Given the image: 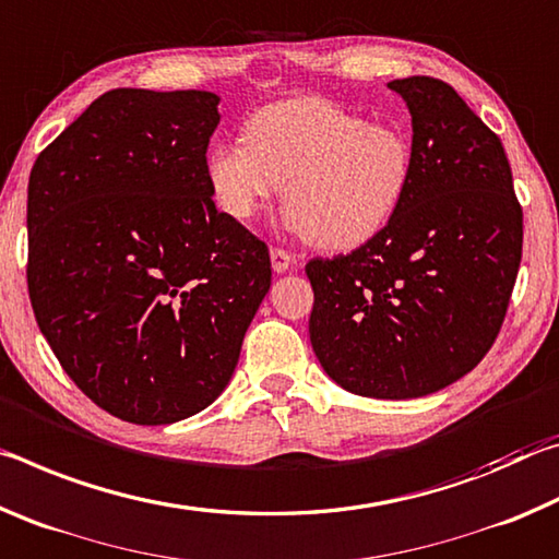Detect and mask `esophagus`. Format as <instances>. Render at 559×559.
I'll return each instance as SVG.
<instances>
[{"mask_svg":"<svg viewBox=\"0 0 559 559\" xmlns=\"http://www.w3.org/2000/svg\"><path fill=\"white\" fill-rule=\"evenodd\" d=\"M293 257L286 249H271V266L276 273H286L290 269Z\"/></svg>","mask_w":559,"mask_h":559,"instance_id":"34e87169","label":"esophagus"}]
</instances>
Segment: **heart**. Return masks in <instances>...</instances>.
Listing matches in <instances>:
<instances>
[{
  "label": "heart",
  "mask_w": 559,
  "mask_h": 559,
  "mask_svg": "<svg viewBox=\"0 0 559 559\" xmlns=\"http://www.w3.org/2000/svg\"><path fill=\"white\" fill-rule=\"evenodd\" d=\"M412 163L400 128L370 126L330 100L298 98L257 110L243 138L216 143L206 155V185L216 206L239 222L281 187L290 229L320 249L343 251L392 222L409 192Z\"/></svg>",
  "instance_id": "heart-1"
}]
</instances>
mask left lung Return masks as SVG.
<instances>
[{
  "label": "left lung",
  "instance_id": "8db88e82",
  "mask_svg": "<svg viewBox=\"0 0 559 559\" xmlns=\"http://www.w3.org/2000/svg\"><path fill=\"white\" fill-rule=\"evenodd\" d=\"M412 112L400 212L347 257L313 259L310 343L328 377L414 400L468 374L503 325L523 257V210L503 143L449 83H386Z\"/></svg>",
  "mask_w": 559,
  "mask_h": 559
}]
</instances>
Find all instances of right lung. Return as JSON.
Listing matches in <instances>:
<instances>
[{
    "label": "right lung",
    "instance_id": "obj_1",
    "mask_svg": "<svg viewBox=\"0 0 559 559\" xmlns=\"http://www.w3.org/2000/svg\"><path fill=\"white\" fill-rule=\"evenodd\" d=\"M216 106L210 91H108L29 175L36 323L91 402L143 427L224 392L271 288L269 246L206 185Z\"/></svg>",
    "mask_w": 559,
    "mask_h": 559
}]
</instances>
